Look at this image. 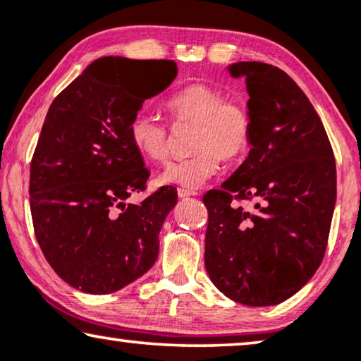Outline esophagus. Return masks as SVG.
<instances>
[{
	"mask_svg": "<svg viewBox=\"0 0 361 361\" xmlns=\"http://www.w3.org/2000/svg\"><path fill=\"white\" fill-rule=\"evenodd\" d=\"M177 195H179V199H187V197H192V195H197V194H195V192H192V190L179 189V190H177Z\"/></svg>",
	"mask_w": 361,
	"mask_h": 361,
	"instance_id": "obj_1",
	"label": "esophagus"
}]
</instances>
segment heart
<instances>
[{
	"mask_svg": "<svg viewBox=\"0 0 361 361\" xmlns=\"http://www.w3.org/2000/svg\"><path fill=\"white\" fill-rule=\"evenodd\" d=\"M174 123H194L190 151L185 159L172 161L157 177L162 185L197 189L220 171V157L236 161L248 152L253 140V118L243 103L226 100L219 88L189 83L166 102ZM130 141L149 162L166 161L169 128L156 115L140 111L130 123Z\"/></svg>",
	"mask_w": 361,
	"mask_h": 361,
	"instance_id": "heart-1",
	"label": "heart"
}]
</instances>
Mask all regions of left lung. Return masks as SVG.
<instances>
[{
  "label": "left lung",
  "instance_id": "obj_1",
  "mask_svg": "<svg viewBox=\"0 0 361 361\" xmlns=\"http://www.w3.org/2000/svg\"><path fill=\"white\" fill-rule=\"evenodd\" d=\"M245 78L253 140L248 157L204 195L205 269L235 302L263 307L289 299L322 263L337 199L332 146L293 78L263 62L226 67ZM255 200L253 209L231 202Z\"/></svg>",
  "mask_w": 361,
  "mask_h": 361
}]
</instances>
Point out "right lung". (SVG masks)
I'll return each mask as SVG.
<instances>
[{
    "mask_svg": "<svg viewBox=\"0 0 361 361\" xmlns=\"http://www.w3.org/2000/svg\"><path fill=\"white\" fill-rule=\"evenodd\" d=\"M176 75L174 61L102 57L49 106L31 162V215L47 263L72 288L115 293L156 263L177 192L126 204L149 177L130 123Z\"/></svg>",
    "mask_w": 361,
    "mask_h": 361,
    "instance_id": "1",
    "label": "right lung"
}]
</instances>
